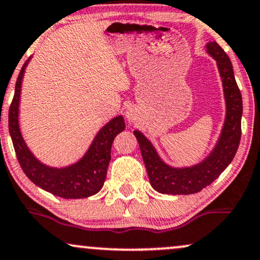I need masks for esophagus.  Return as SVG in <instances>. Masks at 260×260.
<instances>
[{
  "label": "esophagus",
  "mask_w": 260,
  "mask_h": 260,
  "mask_svg": "<svg viewBox=\"0 0 260 260\" xmlns=\"http://www.w3.org/2000/svg\"><path fill=\"white\" fill-rule=\"evenodd\" d=\"M126 118L129 120H134V118H135V113H134V111L127 110L126 111Z\"/></svg>",
  "instance_id": "34e87169"
}]
</instances>
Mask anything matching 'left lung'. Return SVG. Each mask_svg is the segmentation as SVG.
<instances>
[{"label":"left lung","instance_id":"obj_1","mask_svg":"<svg viewBox=\"0 0 260 260\" xmlns=\"http://www.w3.org/2000/svg\"><path fill=\"white\" fill-rule=\"evenodd\" d=\"M205 49L208 55L216 60L225 100V119L218 141L210 154L195 165L184 168L170 166L160 158L152 142L140 130L134 131L150 185L158 193L188 195L203 190L228 168L239 148L241 139L242 98L236 84L232 61L217 42H208Z\"/></svg>","mask_w":260,"mask_h":260}]
</instances>
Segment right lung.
<instances>
[{
	"instance_id": "obj_1",
	"label": "right lung",
	"mask_w": 260,
	"mask_h": 260,
	"mask_svg": "<svg viewBox=\"0 0 260 260\" xmlns=\"http://www.w3.org/2000/svg\"><path fill=\"white\" fill-rule=\"evenodd\" d=\"M28 62L30 59L24 63L18 76L14 98L9 107L8 115L9 134L22 171L37 187L56 197L63 199H84L99 193L104 187L106 175H107L112 143L114 137L125 129L123 115L114 117L99 130L85 154L75 164L63 168H54L43 164L27 147L19 125L21 83Z\"/></svg>"
}]
</instances>
